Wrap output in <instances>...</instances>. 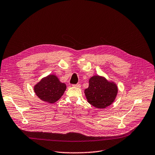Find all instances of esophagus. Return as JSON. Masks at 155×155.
I'll use <instances>...</instances> for the list:
<instances>
[{"instance_id":"obj_1","label":"esophagus","mask_w":155,"mask_h":155,"mask_svg":"<svg viewBox=\"0 0 155 155\" xmlns=\"http://www.w3.org/2000/svg\"><path fill=\"white\" fill-rule=\"evenodd\" d=\"M73 86H74V87H78V88H80V87H81V85H80V84H74V85H73Z\"/></svg>"}]
</instances>
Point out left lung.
<instances>
[{
  "mask_svg": "<svg viewBox=\"0 0 155 155\" xmlns=\"http://www.w3.org/2000/svg\"><path fill=\"white\" fill-rule=\"evenodd\" d=\"M89 82V87L84 91L89 103L97 108L103 109L114 102L118 93L115 83L99 75L92 77Z\"/></svg>",
  "mask_w": 155,
  "mask_h": 155,
  "instance_id": "obj_1",
  "label": "left lung"
}]
</instances>
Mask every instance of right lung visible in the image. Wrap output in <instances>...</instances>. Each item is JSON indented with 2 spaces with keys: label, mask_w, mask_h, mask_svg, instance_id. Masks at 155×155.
<instances>
[{
  "label": "right lung",
  "mask_w": 155,
  "mask_h": 155,
  "mask_svg": "<svg viewBox=\"0 0 155 155\" xmlns=\"http://www.w3.org/2000/svg\"><path fill=\"white\" fill-rule=\"evenodd\" d=\"M33 88L38 98L52 104L61 97L66 89V85L60 82L56 75H49L41 79Z\"/></svg>",
  "instance_id": "add662e5"
}]
</instances>
